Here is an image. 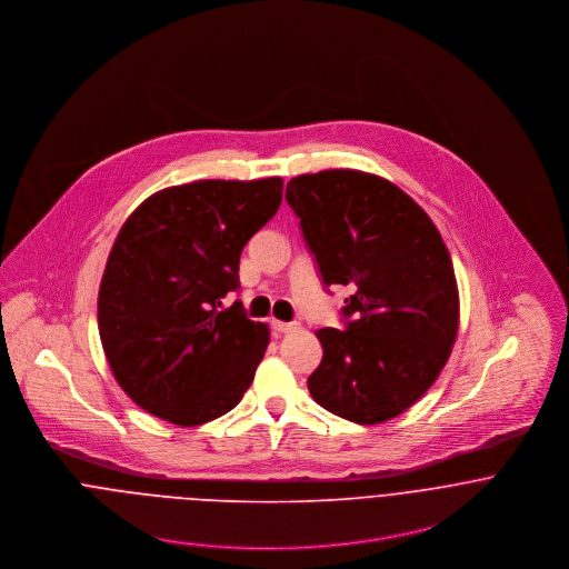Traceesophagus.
Segmentation results:
<instances>
[{"mask_svg": "<svg viewBox=\"0 0 569 569\" xmlns=\"http://www.w3.org/2000/svg\"><path fill=\"white\" fill-rule=\"evenodd\" d=\"M271 328L276 330V332H291V330H296L298 325H289V322H280V320H271Z\"/></svg>", "mask_w": 569, "mask_h": 569, "instance_id": "obj_1", "label": "esophagus"}]
</instances>
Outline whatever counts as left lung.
Instances as JSON below:
<instances>
[{"instance_id": "left-lung-1", "label": "left lung", "mask_w": 569, "mask_h": 569, "mask_svg": "<svg viewBox=\"0 0 569 569\" xmlns=\"http://www.w3.org/2000/svg\"><path fill=\"white\" fill-rule=\"evenodd\" d=\"M300 219L326 287L343 284L346 330L320 328L316 403L359 425L413 406L442 372L460 322L453 262L429 214L392 181L352 168L293 177Z\"/></svg>"}]
</instances>
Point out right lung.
Wrapping results in <instances>:
<instances>
[{
    "mask_svg": "<svg viewBox=\"0 0 569 569\" xmlns=\"http://www.w3.org/2000/svg\"><path fill=\"white\" fill-rule=\"evenodd\" d=\"M282 179H201L144 199L120 228L98 291V332L118 386L181 427L243 399L269 326L221 300L239 289L244 243L276 214Z\"/></svg>",
    "mask_w": 569,
    "mask_h": 569,
    "instance_id": "obj_1",
    "label": "right lung"
}]
</instances>
